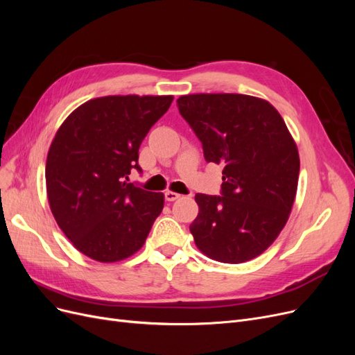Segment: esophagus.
Listing matches in <instances>:
<instances>
[{
    "instance_id": "34e87169",
    "label": "esophagus",
    "mask_w": 355,
    "mask_h": 355,
    "mask_svg": "<svg viewBox=\"0 0 355 355\" xmlns=\"http://www.w3.org/2000/svg\"><path fill=\"white\" fill-rule=\"evenodd\" d=\"M164 197H166V200H167V201H175V200H178L180 196L178 194V192H173V191H166V192H164Z\"/></svg>"
}]
</instances>
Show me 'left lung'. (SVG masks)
Segmentation results:
<instances>
[{"label": "left lung", "instance_id": "obj_1", "mask_svg": "<svg viewBox=\"0 0 355 355\" xmlns=\"http://www.w3.org/2000/svg\"><path fill=\"white\" fill-rule=\"evenodd\" d=\"M178 108L207 163L223 166L220 196H196L192 237L214 261H250L274 243L292 210L299 179L293 137L274 106L253 96L187 94Z\"/></svg>", "mask_w": 355, "mask_h": 355}]
</instances>
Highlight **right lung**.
I'll return each instance as SVG.
<instances>
[{"label":"right lung","mask_w":355,"mask_h":355,"mask_svg":"<svg viewBox=\"0 0 355 355\" xmlns=\"http://www.w3.org/2000/svg\"><path fill=\"white\" fill-rule=\"evenodd\" d=\"M173 96H105L75 110L53 139L46 164L50 209L75 249L116 262L144 245L164 207L161 192L130 184L139 146Z\"/></svg>","instance_id":"right-lung-1"}]
</instances>
